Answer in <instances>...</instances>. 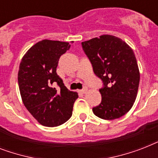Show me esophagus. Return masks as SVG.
I'll return each mask as SVG.
<instances>
[{
  "label": "esophagus",
  "instance_id": "obj_1",
  "mask_svg": "<svg viewBox=\"0 0 158 158\" xmlns=\"http://www.w3.org/2000/svg\"><path fill=\"white\" fill-rule=\"evenodd\" d=\"M80 92H81V94H86L87 92H88V89H87L86 87H84V89L80 90Z\"/></svg>",
  "mask_w": 158,
  "mask_h": 158
}]
</instances>
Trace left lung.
I'll return each mask as SVG.
<instances>
[{"instance_id":"1","label":"left lung","mask_w":158,"mask_h":158,"mask_svg":"<svg viewBox=\"0 0 158 158\" xmlns=\"http://www.w3.org/2000/svg\"><path fill=\"white\" fill-rule=\"evenodd\" d=\"M94 74L103 84L102 102L93 108L94 115L115 120L131 109L137 96L139 70L135 53L128 44L111 35H102L82 43Z\"/></svg>"}]
</instances>
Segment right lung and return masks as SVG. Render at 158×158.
Returning <instances> with one entry per match:
<instances>
[{
	"label": "right lung",
	"mask_w": 158,
	"mask_h": 158,
	"mask_svg": "<svg viewBox=\"0 0 158 158\" xmlns=\"http://www.w3.org/2000/svg\"><path fill=\"white\" fill-rule=\"evenodd\" d=\"M70 46L60 41H40L27 52L19 64L18 82L23 104L41 125L48 127L66 122L79 97L64 86L56 73L60 57Z\"/></svg>",
	"instance_id": "right-lung-1"
}]
</instances>
